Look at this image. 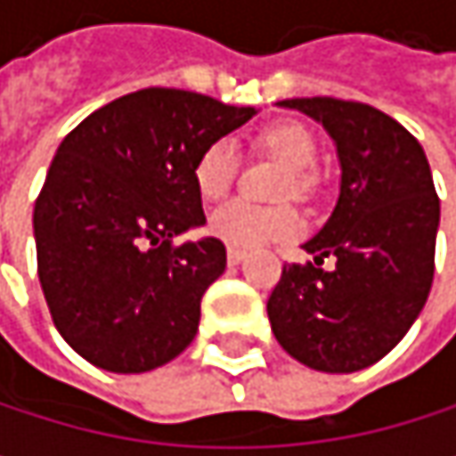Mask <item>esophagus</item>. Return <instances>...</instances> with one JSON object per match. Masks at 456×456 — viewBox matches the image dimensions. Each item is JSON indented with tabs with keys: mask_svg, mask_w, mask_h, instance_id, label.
<instances>
[{
	"mask_svg": "<svg viewBox=\"0 0 456 456\" xmlns=\"http://www.w3.org/2000/svg\"><path fill=\"white\" fill-rule=\"evenodd\" d=\"M242 258H245V250H240V248H227L229 264H240Z\"/></svg>",
	"mask_w": 456,
	"mask_h": 456,
	"instance_id": "1",
	"label": "esophagus"
}]
</instances>
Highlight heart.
Segmentation results:
<instances>
[{
    "label": "heart",
    "mask_w": 456,
    "mask_h": 456,
    "mask_svg": "<svg viewBox=\"0 0 456 456\" xmlns=\"http://www.w3.org/2000/svg\"><path fill=\"white\" fill-rule=\"evenodd\" d=\"M253 144L290 168V179L285 182V195L304 198L312 190L309 168L317 163V139L314 134L296 121H280L264 126ZM240 168V155L232 139H214L208 142L192 166V182L203 200H219L234 184ZM208 229L214 237L227 242L232 248H258L266 242H282L301 232V219L293 208H261L248 200H229L219 206Z\"/></svg>",
    "instance_id": "b5f03b06"
}]
</instances>
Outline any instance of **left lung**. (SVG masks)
I'll use <instances>...</instances> for the list:
<instances>
[{
	"label": "left lung",
	"mask_w": 456,
	"mask_h": 456,
	"mask_svg": "<svg viewBox=\"0 0 456 456\" xmlns=\"http://www.w3.org/2000/svg\"><path fill=\"white\" fill-rule=\"evenodd\" d=\"M280 105L330 132L343 174L332 216L304 245L314 261L282 266L266 314L301 364L356 372L383 359L428 301L441 216L433 174L422 144L372 105L335 97ZM324 255L336 258L330 273Z\"/></svg>",
	"instance_id": "8db88e82"
}]
</instances>
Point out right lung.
Here are the masks:
<instances>
[{
    "mask_svg": "<svg viewBox=\"0 0 456 456\" xmlns=\"http://www.w3.org/2000/svg\"><path fill=\"white\" fill-rule=\"evenodd\" d=\"M253 108L150 86L86 116L60 142L34 206L37 266L54 327L108 372H147L195 338L200 301L227 266L192 182L198 152Z\"/></svg>",
    "mask_w": 456,
    "mask_h": 456,
    "instance_id": "add662e5",
    "label": "right lung"
}]
</instances>
